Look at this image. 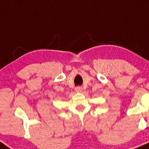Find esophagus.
Listing matches in <instances>:
<instances>
[{"mask_svg":"<svg viewBox=\"0 0 149 149\" xmlns=\"http://www.w3.org/2000/svg\"><path fill=\"white\" fill-rule=\"evenodd\" d=\"M82 90H83V88H82V87H81V86H77L76 88H75V91H76V92H77V93H80V92H81V91H82Z\"/></svg>","mask_w":149,"mask_h":149,"instance_id":"1","label":"esophagus"}]
</instances>
